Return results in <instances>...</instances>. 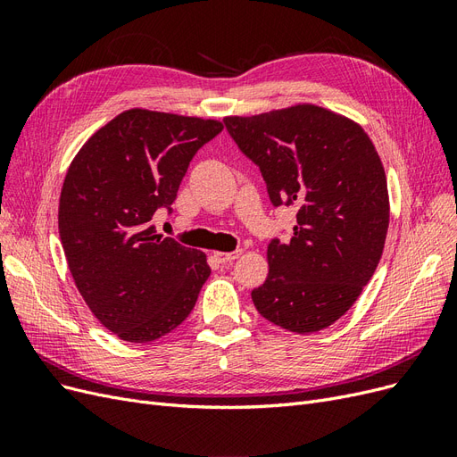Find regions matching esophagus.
I'll list each match as a JSON object with an SVG mask.
<instances>
[{
	"instance_id": "1",
	"label": "esophagus",
	"mask_w": 457,
	"mask_h": 457,
	"mask_svg": "<svg viewBox=\"0 0 457 457\" xmlns=\"http://www.w3.org/2000/svg\"><path fill=\"white\" fill-rule=\"evenodd\" d=\"M240 255H242V250H234V252H227V253H215L219 262H223V265H230V262L234 259H238Z\"/></svg>"
}]
</instances>
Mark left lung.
Here are the masks:
<instances>
[{"label": "left lung", "instance_id": "8db88e82", "mask_svg": "<svg viewBox=\"0 0 457 457\" xmlns=\"http://www.w3.org/2000/svg\"><path fill=\"white\" fill-rule=\"evenodd\" d=\"M223 123L270 204L297 217L292 240L267 247L269 276L253 305L287 331H320L353 307L383 253L389 195L378 152L361 126L312 104Z\"/></svg>", "mask_w": 457, "mask_h": 457}]
</instances>
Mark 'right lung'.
Listing matches in <instances>:
<instances>
[{"label":"right lung","mask_w":457,"mask_h":457,"mask_svg":"<svg viewBox=\"0 0 457 457\" xmlns=\"http://www.w3.org/2000/svg\"><path fill=\"white\" fill-rule=\"evenodd\" d=\"M223 123L133 108L96 131L68 168L59 234L68 269L99 322L129 343L170 334L195 309L205 255L152 227L171 213L196 152Z\"/></svg>","instance_id":"1"}]
</instances>
